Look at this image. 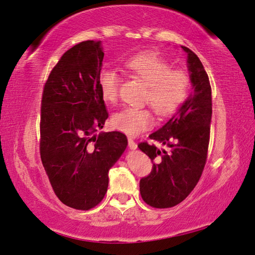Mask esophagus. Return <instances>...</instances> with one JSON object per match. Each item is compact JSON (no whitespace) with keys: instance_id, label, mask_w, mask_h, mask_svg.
Wrapping results in <instances>:
<instances>
[{"instance_id":"1","label":"esophagus","mask_w":255,"mask_h":255,"mask_svg":"<svg viewBox=\"0 0 255 255\" xmlns=\"http://www.w3.org/2000/svg\"><path fill=\"white\" fill-rule=\"evenodd\" d=\"M128 146L130 149H136V147H137V144L135 143V140L130 138V137L128 138Z\"/></svg>"}]
</instances>
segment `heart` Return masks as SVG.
<instances>
[{
    "label": "heart",
    "mask_w": 255,
    "mask_h": 255,
    "mask_svg": "<svg viewBox=\"0 0 255 255\" xmlns=\"http://www.w3.org/2000/svg\"><path fill=\"white\" fill-rule=\"evenodd\" d=\"M125 69L146 85L144 101L157 115L168 117L184 103L191 87V76L183 68H172L167 60L154 52H140L125 61ZM121 77L112 68L99 72L101 95L109 103L117 102ZM113 127L128 135H138L154 125L148 109L127 107L112 117Z\"/></svg>",
    "instance_id": "1"
}]
</instances>
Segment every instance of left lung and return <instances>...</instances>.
<instances>
[{"instance_id":"8db88e82","label":"left lung","mask_w":255,"mask_h":255,"mask_svg":"<svg viewBox=\"0 0 255 255\" xmlns=\"http://www.w3.org/2000/svg\"><path fill=\"white\" fill-rule=\"evenodd\" d=\"M188 55V69L194 93L177 116L149 135V138L169 148L160 151L147 142L138 147L154 161L152 171L139 181L142 199L149 207L172 208L195 188L208 159L210 124L212 116V91L207 71L199 56L183 46Z\"/></svg>"}]
</instances>
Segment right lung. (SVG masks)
Masks as SVG:
<instances>
[{
    "label": "right lung",
    "instance_id": "add662e5",
    "mask_svg": "<svg viewBox=\"0 0 255 255\" xmlns=\"http://www.w3.org/2000/svg\"><path fill=\"white\" fill-rule=\"evenodd\" d=\"M104 53L85 40L64 53L44 84L39 153L55 195L76 210H90L108 191L109 169L127 146L120 131L101 132L108 111L98 77Z\"/></svg>",
    "mask_w": 255,
    "mask_h": 255
}]
</instances>
